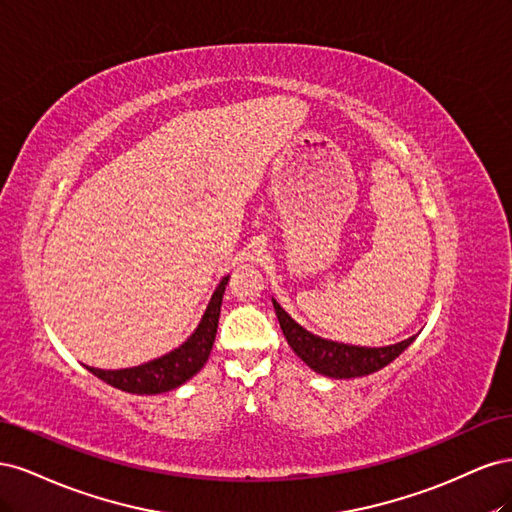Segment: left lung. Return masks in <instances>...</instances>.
Instances as JSON below:
<instances>
[{"label": "left lung", "instance_id": "1", "mask_svg": "<svg viewBox=\"0 0 512 512\" xmlns=\"http://www.w3.org/2000/svg\"><path fill=\"white\" fill-rule=\"evenodd\" d=\"M273 307L290 348L301 356V361H305L314 371H318V374L329 378H359L374 374V371L395 361L397 356L414 342V337H408L404 342L386 348H361L337 344L329 342V339L316 337L303 327H299L275 299Z\"/></svg>", "mask_w": 512, "mask_h": 512}]
</instances>
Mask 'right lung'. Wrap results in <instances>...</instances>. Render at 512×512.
I'll list each match as a JSON object with an SVG mask.
<instances>
[{"instance_id":"1","label":"right lung","mask_w":512,"mask_h":512,"mask_svg":"<svg viewBox=\"0 0 512 512\" xmlns=\"http://www.w3.org/2000/svg\"><path fill=\"white\" fill-rule=\"evenodd\" d=\"M226 284H228V277H224L220 286L215 288L207 312L198 324V329L192 333L188 342L179 346L177 350L160 356L156 361H149L145 365L130 367V369H115V371H104L96 367H87V369L100 380H104L106 384L115 386V389L136 393V395H158V393L177 389V386H181L194 374H198L209 359L213 342H215V333H218L220 307H222Z\"/></svg>"}]
</instances>
